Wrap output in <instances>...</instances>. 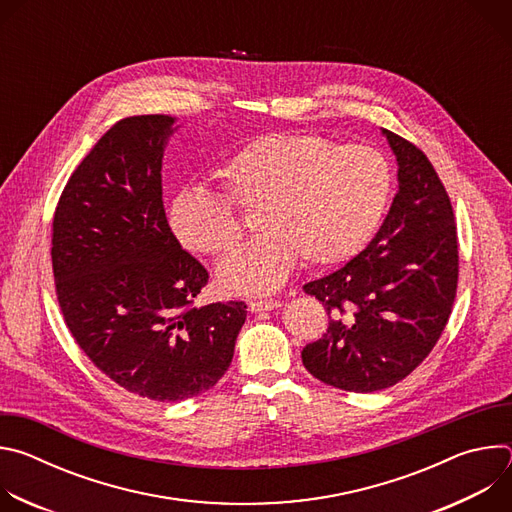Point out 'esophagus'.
<instances>
[{
  "label": "esophagus",
  "instance_id": "obj_1",
  "mask_svg": "<svg viewBox=\"0 0 512 512\" xmlns=\"http://www.w3.org/2000/svg\"><path fill=\"white\" fill-rule=\"evenodd\" d=\"M281 302L279 300H273V298H267V300H249V310L251 312H267V310H275L279 308Z\"/></svg>",
  "mask_w": 512,
  "mask_h": 512
}]
</instances>
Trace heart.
<instances>
[{
	"instance_id": "b5f03b06",
	"label": "heart",
	"mask_w": 512,
	"mask_h": 512,
	"mask_svg": "<svg viewBox=\"0 0 512 512\" xmlns=\"http://www.w3.org/2000/svg\"><path fill=\"white\" fill-rule=\"evenodd\" d=\"M221 180L229 199L184 188L168 225L186 251L223 257L243 237L233 202L257 208L263 233L218 267V281L233 294L273 291L300 255L316 267L356 255L379 227L393 186L391 166L373 145H336L316 133L257 137L225 164Z\"/></svg>"
}]
</instances>
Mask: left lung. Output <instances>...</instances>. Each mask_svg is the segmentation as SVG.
Listing matches in <instances>:
<instances>
[{"label": "left lung", "mask_w": 512, "mask_h": 512, "mask_svg": "<svg viewBox=\"0 0 512 512\" xmlns=\"http://www.w3.org/2000/svg\"><path fill=\"white\" fill-rule=\"evenodd\" d=\"M399 190L375 239L342 269L304 285L328 312L326 334L302 362L326 385L373 393L403 381L440 340L458 289L450 196L427 156L383 129Z\"/></svg>", "instance_id": "left-lung-1"}]
</instances>
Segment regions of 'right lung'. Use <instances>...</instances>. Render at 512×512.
I'll list each match as a JSON object with an SVG mask.
<instances>
[{"label": "right lung", "instance_id": "right-lung-1", "mask_svg": "<svg viewBox=\"0 0 512 512\" xmlns=\"http://www.w3.org/2000/svg\"><path fill=\"white\" fill-rule=\"evenodd\" d=\"M176 119L117 121L68 178L52 221V273L64 322L111 381L178 403L231 367L245 302L194 308L208 271L174 239L162 158Z\"/></svg>", "mask_w": 512, "mask_h": 512}]
</instances>
